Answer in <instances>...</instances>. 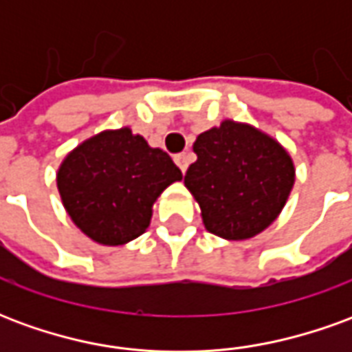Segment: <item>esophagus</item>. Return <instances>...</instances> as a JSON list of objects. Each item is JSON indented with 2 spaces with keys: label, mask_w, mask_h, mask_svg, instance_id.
Returning a JSON list of instances; mask_svg holds the SVG:
<instances>
[{
  "label": "esophagus",
  "mask_w": 352,
  "mask_h": 352,
  "mask_svg": "<svg viewBox=\"0 0 352 352\" xmlns=\"http://www.w3.org/2000/svg\"><path fill=\"white\" fill-rule=\"evenodd\" d=\"M175 164L179 166V169H181V171L184 173V171H186V168H188V164H190V154H188V153L177 154Z\"/></svg>",
  "instance_id": "obj_1"
}]
</instances>
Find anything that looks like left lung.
Masks as SVG:
<instances>
[{
	"label": "left lung",
	"mask_w": 352,
	"mask_h": 352,
	"mask_svg": "<svg viewBox=\"0 0 352 352\" xmlns=\"http://www.w3.org/2000/svg\"><path fill=\"white\" fill-rule=\"evenodd\" d=\"M184 175L207 232L230 241L258 236L287 204L296 169L279 141L251 124L222 120L199 133Z\"/></svg>",
	"instance_id": "1"
}]
</instances>
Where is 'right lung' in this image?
Segmentation results:
<instances>
[{"label":"right lung","instance_id":"right-lung-1","mask_svg":"<svg viewBox=\"0 0 352 352\" xmlns=\"http://www.w3.org/2000/svg\"><path fill=\"white\" fill-rule=\"evenodd\" d=\"M183 173L168 153L130 128L82 141L60 164L56 184L75 226L100 245H124L151 224L153 206Z\"/></svg>","mask_w":352,"mask_h":352}]
</instances>
